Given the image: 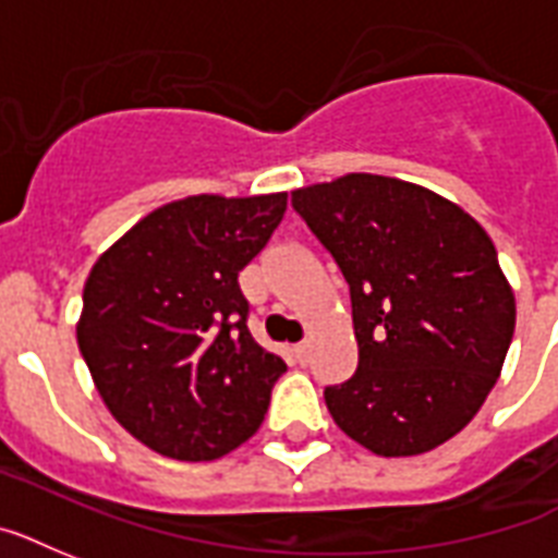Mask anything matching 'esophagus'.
I'll list each match as a JSON object with an SVG mask.
<instances>
[{
	"instance_id": "obj_1",
	"label": "esophagus",
	"mask_w": 558,
	"mask_h": 558,
	"mask_svg": "<svg viewBox=\"0 0 558 558\" xmlns=\"http://www.w3.org/2000/svg\"><path fill=\"white\" fill-rule=\"evenodd\" d=\"M310 352H312L310 343H298V347L292 350V355L298 357V364H306V361H310Z\"/></svg>"
}]
</instances>
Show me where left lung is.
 <instances>
[{
	"label": "left lung",
	"mask_w": 558,
	"mask_h": 558,
	"mask_svg": "<svg viewBox=\"0 0 558 558\" xmlns=\"http://www.w3.org/2000/svg\"><path fill=\"white\" fill-rule=\"evenodd\" d=\"M292 206L350 283L357 369L324 389L335 424L384 459L436 450L482 410L513 341L515 294L490 234L398 177L303 185Z\"/></svg>",
	"instance_id": "1"
}]
</instances>
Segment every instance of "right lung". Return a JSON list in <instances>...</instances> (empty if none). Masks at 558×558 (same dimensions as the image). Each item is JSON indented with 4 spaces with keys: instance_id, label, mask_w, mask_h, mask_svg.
Segmentation results:
<instances>
[{
    "instance_id": "right-lung-1",
    "label": "right lung",
    "mask_w": 558,
    "mask_h": 558,
    "mask_svg": "<svg viewBox=\"0 0 558 558\" xmlns=\"http://www.w3.org/2000/svg\"><path fill=\"white\" fill-rule=\"evenodd\" d=\"M283 211L287 192L192 194L97 257L76 343L108 412L148 450L215 461L260 427L287 364L248 335L238 275Z\"/></svg>"
}]
</instances>
